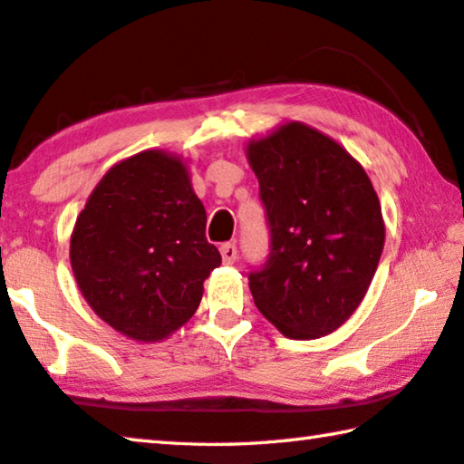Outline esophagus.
Wrapping results in <instances>:
<instances>
[{"label":"esophagus","instance_id":"1","mask_svg":"<svg viewBox=\"0 0 464 464\" xmlns=\"http://www.w3.org/2000/svg\"><path fill=\"white\" fill-rule=\"evenodd\" d=\"M221 256H223V264L227 266L235 264V259H237V247H235V243H223Z\"/></svg>","mask_w":464,"mask_h":464}]
</instances>
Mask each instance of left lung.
<instances>
[{
	"label": "left lung",
	"mask_w": 464,
	"mask_h": 464,
	"mask_svg": "<svg viewBox=\"0 0 464 464\" xmlns=\"http://www.w3.org/2000/svg\"><path fill=\"white\" fill-rule=\"evenodd\" d=\"M272 251L249 274L261 314L288 339L331 334L359 308L385 243L377 192L339 141L288 121L251 140Z\"/></svg>",
	"instance_id": "8db88e82"
}]
</instances>
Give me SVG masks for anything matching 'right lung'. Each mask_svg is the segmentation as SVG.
<instances>
[{
  "instance_id": "right-lung-1",
  "label": "right lung",
  "mask_w": 464,
  "mask_h": 464,
  "mask_svg": "<svg viewBox=\"0 0 464 464\" xmlns=\"http://www.w3.org/2000/svg\"><path fill=\"white\" fill-rule=\"evenodd\" d=\"M205 227L207 210L180 156L146 150L117 162L71 235L72 274L92 313L138 343L179 331L221 266Z\"/></svg>"
}]
</instances>
